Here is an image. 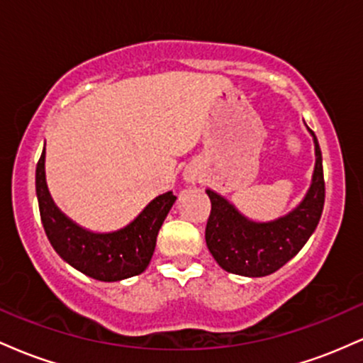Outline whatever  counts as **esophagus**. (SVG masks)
Segmentation results:
<instances>
[{
	"label": "esophagus",
	"mask_w": 363,
	"mask_h": 363,
	"mask_svg": "<svg viewBox=\"0 0 363 363\" xmlns=\"http://www.w3.org/2000/svg\"><path fill=\"white\" fill-rule=\"evenodd\" d=\"M201 179V174H199L198 169H187L184 172V181L189 182V184H194Z\"/></svg>",
	"instance_id": "1"
}]
</instances>
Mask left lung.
Listing matches in <instances>:
<instances>
[{"label":"left lung","instance_id":"8db88e82","mask_svg":"<svg viewBox=\"0 0 363 363\" xmlns=\"http://www.w3.org/2000/svg\"><path fill=\"white\" fill-rule=\"evenodd\" d=\"M309 129V128H307ZM315 165L311 187L294 210L269 222H254L215 191L206 189L211 213L205 239L225 272L257 278L272 274L306 245L318 227L324 206L323 155L314 133Z\"/></svg>","mask_w":363,"mask_h":363}]
</instances>
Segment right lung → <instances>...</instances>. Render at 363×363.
Listing matches in <instances>:
<instances>
[{"label":"right lung","mask_w":363,"mask_h":363,"mask_svg":"<svg viewBox=\"0 0 363 363\" xmlns=\"http://www.w3.org/2000/svg\"><path fill=\"white\" fill-rule=\"evenodd\" d=\"M35 193L40 220L54 251L74 269L99 281H121L147 269L158 230L177 199L172 191H167L152 199L131 223L119 230H86L52 201L45 182V147L37 162Z\"/></svg>","instance_id":"right-lung-1"}]
</instances>
